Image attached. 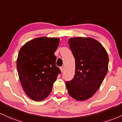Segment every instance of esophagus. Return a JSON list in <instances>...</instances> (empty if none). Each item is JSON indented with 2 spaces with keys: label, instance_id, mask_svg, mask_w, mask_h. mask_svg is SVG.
<instances>
[{
  "label": "esophagus",
  "instance_id": "34e87169",
  "mask_svg": "<svg viewBox=\"0 0 122 122\" xmlns=\"http://www.w3.org/2000/svg\"><path fill=\"white\" fill-rule=\"evenodd\" d=\"M61 72L65 70V67H64V66L61 67Z\"/></svg>",
  "mask_w": 122,
  "mask_h": 122
}]
</instances>
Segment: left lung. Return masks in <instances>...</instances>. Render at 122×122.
I'll return each instance as SVG.
<instances>
[{
    "label": "left lung",
    "mask_w": 122,
    "mask_h": 122,
    "mask_svg": "<svg viewBox=\"0 0 122 122\" xmlns=\"http://www.w3.org/2000/svg\"><path fill=\"white\" fill-rule=\"evenodd\" d=\"M76 60L75 75L66 82L68 94L78 101L89 99L96 92L108 72L109 58L103 46L92 38L68 40Z\"/></svg>",
    "instance_id": "8db88e82"
}]
</instances>
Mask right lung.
Returning <instances> with one entry per match:
<instances>
[{"instance_id": "obj_1", "label": "right lung", "mask_w": 122, "mask_h": 122, "mask_svg": "<svg viewBox=\"0 0 122 122\" xmlns=\"http://www.w3.org/2000/svg\"><path fill=\"white\" fill-rule=\"evenodd\" d=\"M59 38L46 37L28 41L19 51L17 68L20 83L26 94L36 102L47 97L59 74L54 55Z\"/></svg>"}]
</instances>
